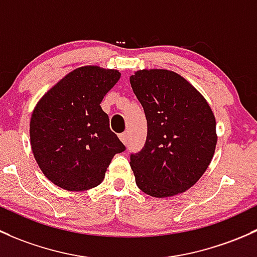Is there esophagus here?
<instances>
[{"label": "esophagus", "mask_w": 257, "mask_h": 257, "mask_svg": "<svg viewBox=\"0 0 257 257\" xmlns=\"http://www.w3.org/2000/svg\"><path fill=\"white\" fill-rule=\"evenodd\" d=\"M120 140H121V142H122L123 145H126L127 144V140H128V135L126 134V132H123V134H120Z\"/></svg>", "instance_id": "34e87169"}]
</instances>
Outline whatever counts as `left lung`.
<instances>
[{
	"mask_svg": "<svg viewBox=\"0 0 257 257\" xmlns=\"http://www.w3.org/2000/svg\"><path fill=\"white\" fill-rule=\"evenodd\" d=\"M130 83L147 118L146 144L130 157L137 187L156 198L186 192L213 160L218 140L213 111L174 71L137 70Z\"/></svg>",
	"mask_w": 257,
	"mask_h": 257,
	"instance_id": "8db88e82",
	"label": "left lung"
}]
</instances>
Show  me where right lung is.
<instances>
[{"label":"right lung","mask_w":257,"mask_h":257,"mask_svg":"<svg viewBox=\"0 0 257 257\" xmlns=\"http://www.w3.org/2000/svg\"><path fill=\"white\" fill-rule=\"evenodd\" d=\"M121 73L97 65L74 69L41 97L30 122L31 147L55 186L81 192L99 186L125 146L110 130L100 106Z\"/></svg>","instance_id":"obj_1"}]
</instances>
